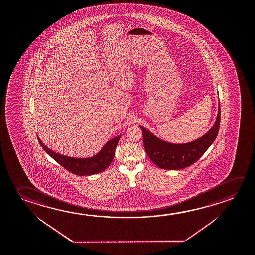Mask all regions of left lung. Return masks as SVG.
Masks as SVG:
<instances>
[{
	"label": "left lung",
	"mask_w": 255,
	"mask_h": 255,
	"mask_svg": "<svg viewBox=\"0 0 255 255\" xmlns=\"http://www.w3.org/2000/svg\"><path fill=\"white\" fill-rule=\"evenodd\" d=\"M221 122V107L219 105L217 118L207 133L196 140L185 144H172L155 137L143 126V144L151 161L164 170H180L190 166L200 158L217 137Z\"/></svg>",
	"instance_id": "1"
}]
</instances>
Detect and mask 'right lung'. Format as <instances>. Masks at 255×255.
Wrapping results in <instances>:
<instances>
[{
    "label": "right lung",
    "mask_w": 255,
    "mask_h": 255,
    "mask_svg": "<svg viewBox=\"0 0 255 255\" xmlns=\"http://www.w3.org/2000/svg\"><path fill=\"white\" fill-rule=\"evenodd\" d=\"M120 138L121 135L107 142V144L102 147V149L98 154L90 158L68 157L50 150V148L44 146V144H42V142L39 138L38 141L41 144L43 150L66 170L75 175L88 176L102 172L109 167L110 163L113 161L115 150Z\"/></svg>",
    "instance_id": "1"
}]
</instances>
